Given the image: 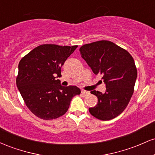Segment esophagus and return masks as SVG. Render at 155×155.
Listing matches in <instances>:
<instances>
[{"mask_svg": "<svg viewBox=\"0 0 155 155\" xmlns=\"http://www.w3.org/2000/svg\"><path fill=\"white\" fill-rule=\"evenodd\" d=\"M81 95H82L83 96H87L88 95H90V92L88 91H86V90H81Z\"/></svg>", "mask_w": 155, "mask_h": 155, "instance_id": "34e87169", "label": "esophagus"}]
</instances>
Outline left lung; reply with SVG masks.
Listing matches in <instances>:
<instances>
[{
	"mask_svg": "<svg viewBox=\"0 0 155 155\" xmlns=\"http://www.w3.org/2000/svg\"><path fill=\"white\" fill-rule=\"evenodd\" d=\"M81 58L95 74H100L106 84V92L93 90L97 104L89 111L98 120L115 118L125 109L133 92L137 78L134 60L125 49L109 41L87 44L79 49Z\"/></svg>",
	"mask_w": 155,
	"mask_h": 155,
	"instance_id": "left-lung-1",
	"label": "left lung"
}]
</instances>
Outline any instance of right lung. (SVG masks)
<instances>
[{
  "instance_id": "1",
  "label": "right lung",
  "mask_w": 155,
  "mask_h": 155,
  "mask_svg": "<svg viewBox=\"0 0 155 155\" xmlns=\"http://www.w3.org/2000/svg\"><path fill=\"white\" fill-rule=\"evenodd\" d=\"M77 47L42 44L19 61L17 86L27 107L38 118L50 120L63 116L73 97L81 93L77 87L61 86L56 79Z\"/></svg>"
}]
</instances>
